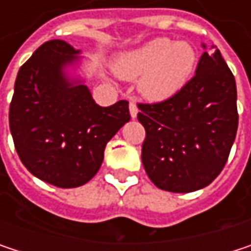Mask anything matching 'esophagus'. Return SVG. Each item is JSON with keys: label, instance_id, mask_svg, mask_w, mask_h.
Masks as SVG:
<instances>
[{"label": "esophagus", "instance_id": "1", "mask_svg": "<svg viewBox=\"0 0 251 251\" xmlns=\"http://www.w3.org/2000/svg\"><path fill=\"white\" fill-rule=\"evenodd\" d=\"M129 113H130V118H132V119H135L136 115H138V107H136V104H135L133 101L129 103Z\"/></svg>", "mask_w": 251, "mask_h": 251}]
</instances>
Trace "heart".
I'll use <instances>...</instances> for the list:
<instances>
[{
  "mask_svg": "<svg viewBox=\"0 0 251 251\" xmlns=\"http://www.w3.org/2000/svg\"><path fill=\"white\" fill-rule=\"evenodd\" d=\"M196 64L195 49L183 42L157 37L119 55L115 71L125 79H139L141 93L150 100H166L190 79Z\"/></svg>",
  "mask_w": 251,
  "mask_h": 251,
  "instance_id": "heart-1",
  "label": "heart"
}]
</instances>
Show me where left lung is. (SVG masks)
<instances>
[{
  "mask_svg": "<svg viewBox=\"0 0 251 251\" xmlns=\"http://www.w3.org/2000/svg\"><path fill=\"white\" fill-rule=\"evenodd\" d=\"M138 109L142 164L158 189L187 193L217 178L238 126L235 79L218 49L202 53L195 76L175 96Z\"/></svg>",
  "mask_w": 251,
  "mask_h": 251,
  "instance_id": "1",
  "label": "left lung"
}]
</instances>
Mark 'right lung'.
<instances>
[{
    "label": "right lung",
    "mask_w": 251,
    "mask_h": 251,
    "mask_svg": "<svg viewBox=\"0 0 251 251\" xmlns=\"http://www.w3.org/2000/svg\"><path fill=\"white\" fill-rule=\"evenodd\" d=\"M79 50L49 40L20 68L10 104V130L25 167L64 189L78 187L99 172L106 144L129 122V103L99 106L79 78L67 68Z\"/></svg>",
    "instance_id": "right-lung-1"
}]
</instances>
